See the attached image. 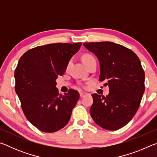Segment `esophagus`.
Returning a JSON list of instances; mask_svg holds the SVG:
<instances>
[{"mask_svg":"<svg viewBox=\"0 0 157 157\" xmlns=\"http://www.w3.org/2000/svg\"><path fill=\"white\" fill-rule=\"evenodd\" d=\"M87 94L86 93H84V92H81L80 94H79V96H80V98H83L84 97L85 95H86Z\"/></svg>","mask_w":157,"mask_h":157,"instance_id":"34e87169","label":"esophagus"}]
</instances>
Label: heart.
Instances as JSON below:
<instances>
[{
	"label": "heart",
	"instance_id": "obj_1",
	"mask_svg": "<svg viewBox=\"0 0 157 157\" xmlns=\"http://www.w3.org/2000/svg\"><path fill=\"white\" fill-rule=\"evenodd\" d=\"M93 59H95V58H94V56H93V55H90V54H85V55H83V57H82V60H83V62H84V63L89 62V61L93 60ZM70 63H71V62H69L67 63L66 68H68V66H69V65H70Z\"/></svg>",
	"mask_w": 157,
	"mask_h": 157
}]
</instances>
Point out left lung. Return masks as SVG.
Masks as SVG:
<instances>
[{
  "label": "left lung",
  "instance_id": "1",
  "mask_svg": "<svg viewBox=\"0 0 157 157\" xmlns=\"http://www.w3.org/2000/svg\"><path fill=\"white\" fill-rule=\"evenodd\" d=\"M100 62V81L108 85L107 96L92 94L93 120L107 130H117L132 120L145 91V72L137 55L127 48L110 41L84 43Z\"/></svg>",
  "mask_w": 157,
  "mask_h": 157
}]
</instances>
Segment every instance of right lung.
<instances>
[{"instance_id":"1","label":"right lung","mask_w":157,"mask_h":157,"mask_svg":"<svg viewBox=\"0 0 157 157\" xmlns=\"http://www.w3.org/2000/svg\"><path fill=\"white\" fill-rule=\"evenodd\" d=\"M81 46V42L39 46L26 51L18 61L15 91L26 118L42 132H57L70 120L79 94L74 89L59 94L56 79L64 73Z\"/></svg>"}]
</instances>
